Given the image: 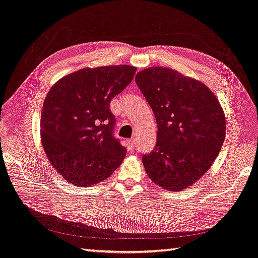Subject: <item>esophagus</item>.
Returning a JSON list of instances; mask_svg holds the SVG:
<instances>
[{
	"label": "esophagus",
	"instance_id": "obj_1",
	"mask_svg": "<svg viewBox=\"0 0 258 258\" xmlns=\"http://www.w3.org/2000/svg\"><path fill=\"white\" fill-rule=\"evenodd\" d=\"M126 145H127L128 150H134V148L136 147V140L134 138L128 139L127 142H126Z\"/></svg>",
	"mask_w": 258,
	"mask_h": 258
}]
</instances>
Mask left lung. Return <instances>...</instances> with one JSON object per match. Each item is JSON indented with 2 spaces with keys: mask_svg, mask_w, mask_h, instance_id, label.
Here are the masks:
<instances>
[{
  "mask_svg": "<svg viewBox=\"0 0 258 258\" xmlns=\"http://www.w3.org/2000/svg\"><path fill=\"white\" fill-rule=\"evenodd\" d=\"M136 84L155 114L156 146L142 163L152 182L170 191L195 184L212 167L225 139V116L216 95L200 81L151 67Z\"/></svg>",
  "mask_w": 258,
  "mask_h": 258,
  "instance_id": "8db88e82",
  "label": "left lung"
}]
</instances>
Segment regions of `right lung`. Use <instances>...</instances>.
<instances>
[{
    "instance_id": "obj_1",
    "label": "right lung",
    "mask_w": 258,
    "mask_h": 258,
    "mask_svg": "<svg viewBox=\"0 0 258 258\" xmlns=\"http://www.w3.org/2000/svg\"><path fill=\"white\" fill-rule=\"evenodd\" d=\"M127 64L84 68L64 76L47 92L41 111V141L52 166L76 186L109 177L126 150L113 136L110 101L133 81Z\"/></svg>"
}]
</instances>
